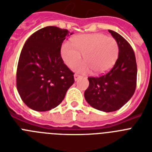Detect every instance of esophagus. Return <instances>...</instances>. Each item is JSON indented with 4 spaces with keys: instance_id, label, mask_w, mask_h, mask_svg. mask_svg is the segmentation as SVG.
<instances>
[{
    "instance_id": "34e87169",
    "label": "esophagus",
    "mask_w": 152,
    "mask_h": 152,
    "mask_svg": "<svg viewBox=\"0 0 152 152\" xmlns=\"http://www.w3.org/2000/svg\"><path fill=\"white\" fill-rule=\"evenodd\" d=\"M81 77H82V76H80L79 74H75V75H74V79H75L76 81V80H78L80 78H81Z\"/></svg>"
}]
</instances>
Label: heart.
Returning a JSON list of instances; mask_svg holds the SVG:
<instances>
[{"label":"heart","mask_w":152,"mask_h":152,"mask_svg":"<svg viewBox=\"0 0 152 152\" xmlns=\"http://www.w3.org/2000/svg\"><path fill=\"white\" fill-rule=\"evenodd\" d=\"M72 45L65 43L61 47V57L69 67L81 60V55L86 63L78 64L74 69L80 72L91 69L96 74L110 70L119 57V45L114 37L103 33H90L76 36L71 40Z\"/></svg>","instance_id":"b5f03b06"}]
</instances>
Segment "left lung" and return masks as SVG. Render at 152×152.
Here are the masks:
<instances>
[{"mask_svg": "<svg viewBox=\"0 0 152 152\" xmlns=\"http://www.w3.org/2000/svg\"><path fill=\"white\" fill-rule=\"evenodd\" d=\"M119 45V57L114 66L100 76L88 77L85 99L97 110L110 112L119 110L134 95L137 87L135 54L131 45L120 34L108 30Z\"/></svg>", "mask_w": 152, "mask_h": 152, "instance_id": "8db88e82", "label": "left lung"}]
</instances>
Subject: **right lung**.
Returning a JSON list of instances; mask_svg holds the SVG:
<instances>
[{"label": "right lung", "mask_w": 152, "mask_h": 152, "mask_svg": "<svg viewBox=\"0 0 152 152\" xmlns=\"http://www.w3.org/2000/svg\"><path fill=\"white\" fill-rule=\"evenodd\" d=\"M70 32L46 26L33 33L18 59L16 87L23 102L37 112L55 108L74 83V73L64 63L61 48Z\"/></svg>", "instance_id": "right-lung-1"}]
</instances>
